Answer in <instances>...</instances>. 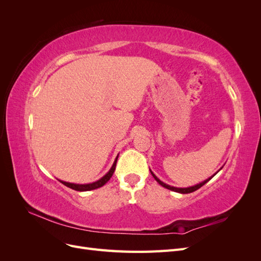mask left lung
<instances>
[{"label": "left lung", "instance_id": "8db88e82", "mask_svg": "<svg viewBox=\"0 0 261 261\" xmlns=\"http://www.w3.org/2000/svg\"><path fill=\"white\" fill-rule=\"evenodd\" d=\"M151 172V174H152V176L154 177V179L158 181V183H159L161 186H163V187H165V188H168V189H170V191H173V192H176V193H180V194H189V193H193V192H195V191H197V189H199L201 186H203L204 184L206 183H208V181L215 176L216 174H213L211 177H209V178H207L206 180H203V181H201V183H199V184H197V185H195V186H191V187H186V188H178V187H174V186H170V185H168V184H165V183H163L162 180H160L159 178H158L153 173H152V171H150Z\"/></svg>", "mask_w": 261, "mask_h": 261}]
</instances>
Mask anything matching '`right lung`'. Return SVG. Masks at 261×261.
I'll list each match as a JSON object with an SVG mask.
<instances>
[{"instance_id": "obj_1", "label": "right lung", "mask_w": 261, "mask_h": 261, "mask_svg": "<svg viewBox=\"0 0 261 261\" xmlns=\"http://www.w3.org/2000/svg\"><path fill=\"white\" fill-rule=\"evenodd\" d=\"M117 158L118 155L116 156V159L112 165V168L110 169V171L107 173V174L105 176H102L99 180L97 181H93V183H90V184H74V183H67V181H63V180H60L62 184H64L65 186L69 187L74 189V191H77V192H87V191H92V189H96V188H99L101 186H103L107 181L112 177L113 173L115 171V167H116V161H117Z\"/></svg>"}]
</instances>
